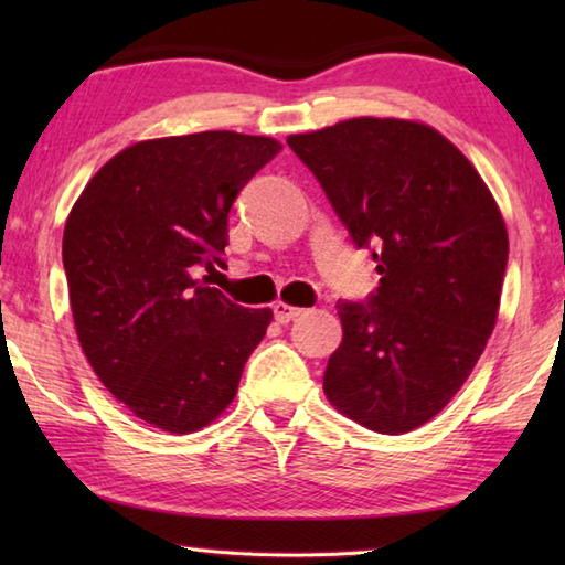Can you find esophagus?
Wrapping results in <instances>:
<instances>
[{
    "mask_svg": "<svg viewBox=\"0 0 565 565\" xmlns=\"http://www.w3.org/2000/svg\"><path fill=\"white\" fill-rule=\"evenodd\" d=\"M301 311H303V309H296V306L284 303V301H276V303H274V317H276V321H279V323L294 321L296 317H301Z\"/></svg>",
    "mask_w": 565,
    "mask_h": 565,
    "instance_id": "34e87169",
    "label": "esophagus"
}]
</instances>
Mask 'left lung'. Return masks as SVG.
Returning <instances> with one entry per match:
<instances>
[{
	"mask_svg": "<svg viewBox=\"0 0 565 565\" xmlns=\"http://www.w3.org/2000/svg\"><path fill=\"white\" fill-rule=\"evenodd\" d=\"M379 286L339 301L323 394L379 434L424 426L466 384L495 327L509 234L489 186L444 134L359 117L291 134Z\"/></svg>",
	"mask_w": 565,
	"mask_h": 565,
	"instance_id": "1",
	"label": "left lung"
}]
</instances>
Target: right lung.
<instances>
[{"instance_id":"1","label":"right lung","mask_w":565,"mask_h":565,"mask_svg":"<svg viewBox=\"0 0 565 565\" xmlns=\"http://www.w3.org/2000/svg\"><path fill=\"white\" fill-rule=\"evenodd\" d=\"M279 151L236 131L139 141L92 177L66 218L62 262L84 356L114 398L169 434L224 414L274 319L194 271L224 262L234 199Z\"/></svg>"}]
</instances>
